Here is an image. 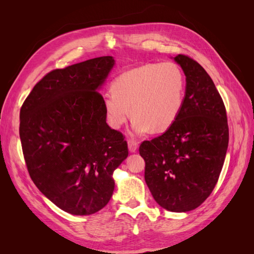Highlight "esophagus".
I'll return each mask as SVG.
<instances>
[{"mask_svg":"<svg viewBox=\"0 0 254 254\" xmlns=\"http://www.w3.org/2000/svg\"><path fill=\"white\" fill-rule=\"evenodd\" d=\"M137 146H139V144H137V142H135L134 140L132 139L128 140V148L130 152H135L137 149Z\"/></svg>","mask_w":254,"mask_h":254,"instance_id":"obj_1","label":"esophagus"}]
</instances>
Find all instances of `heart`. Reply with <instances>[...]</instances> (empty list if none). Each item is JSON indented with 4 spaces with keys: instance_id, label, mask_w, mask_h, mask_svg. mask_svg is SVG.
<instances>
[{
    "instance_id": "b5f03b06",
    "label": "heart",
    "mask_w": 254,
    "mask_h": 254,
    "mask_svg": "<svg viewBox=\"0 0 254 254\" xmlns=\"http://www.w3.org/2000/svg\"><path fill=\"white\" fill-rule=\"evenodd\" d=\"M187 93L182 68L172 61L146 64L120 75L112 92L103 95L108 124L119 129L133 117L132 131L145 134L152 129L163 132L178 119Z\"/></svg>"
}]
</instances>
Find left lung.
Returning a JSON list of instances; mask_svg holds the SVG:
<instances>
[{
    "instance_id": "1",
    "label": "left lung",
    "mask_w": 254,
    "mask_h": 254,
    "mask_svg": "<svg viewBox=\"0 0 254 254\" xmlns=\"http://www.w3.org/2000/svg\"><path fill=\"white\" fill-rule=\"evenodd\" d=\"M187 77L181 113L160 136L140 145L145 181L159 205L189 212L209 197L218 181L229 143L226 107L216 87L197 61L175 57Z\"/></svg>"
}]
</instances>
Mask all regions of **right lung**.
<instances>
[{
    "label": "right lung",
    "instance_id": "add662e5",
    "mask_svg": "<svg viewBox=\"0 0 254 254\" xmlns=\"http://www.w3.org/2000/svg\"><path fill=\"white\" fill-rule=\"evenodd\" d=\"M114 65L111 56L48 73L23 103L20 139L30 178L72 215H90L109 202L112 174L128 157L125 136L106 123L98 92Z\"/></svg>",
    "mask_w": 254,
    "mask_h": 254
}]
</instances>
